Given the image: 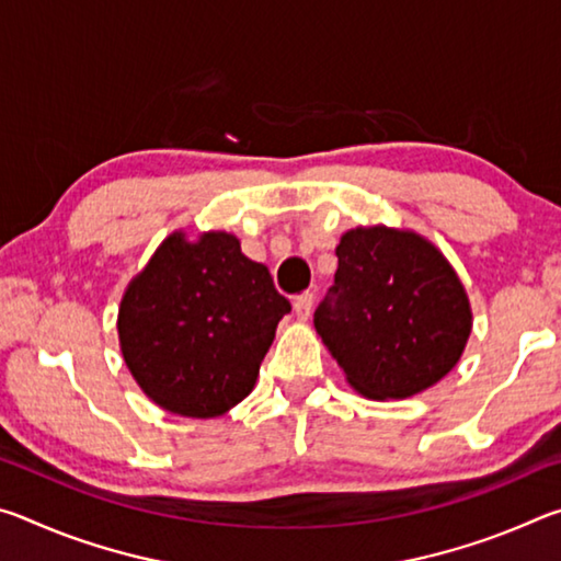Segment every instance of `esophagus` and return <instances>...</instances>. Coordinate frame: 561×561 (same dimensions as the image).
<instances>
[{
	"label": "esophagus",
	"instance_id": "obj_1",
	"mask_svg": "<svg viewBox=\"0 0 561 561\" xmlns=\"http://www.w3.org/2000/svg\"><path fill=\"white\" fill-rule=\"evenodd\" d=\"M311 307H314V294L311 291H301L299 297H294V311L299 319H309Z\"/></svg>",
	"mask_w": 561,
	"mask_h": 561
}]
</instances>
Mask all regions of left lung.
<instances>
[{
	"label": "left lung",
	"mask_w": 561,
	"mask_h": 561,
	"mask_svg": "<svg viewBox=\"0 0 561 561\" xmlns=\"http://www.w3.org/2000/svg\"><path fill=\"white\" fill-rule=\"evenodd\" d=\"M314 327L348 383L368 398L425 391L458 364L472 314L458 274L413 232L356 227Z\"/></svg>",
	"instance_id": "8db88e82"
}]
</instances>
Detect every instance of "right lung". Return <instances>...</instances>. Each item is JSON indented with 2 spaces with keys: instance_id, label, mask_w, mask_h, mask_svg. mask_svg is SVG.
<instances>
[{
  "instance_id": "right-lung-1",
  "label": "right lung",
  "mask_w": 561,
  "mask_h": 561,
  "mask_svg": "<svg viewBox=\"0 0 561 561\" xmlns=\"http://www.w3.org/2000/svg\"><path fill=\"white\" fill-rule=\"evenodd\" d=\"M291 304L240 240L183 232L158 247L118 311L121 351L148 398L170 413L215 417L250 396Z\"/></svg>"
}]
</instances>
